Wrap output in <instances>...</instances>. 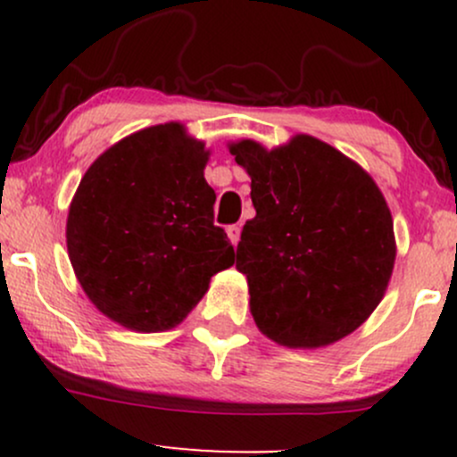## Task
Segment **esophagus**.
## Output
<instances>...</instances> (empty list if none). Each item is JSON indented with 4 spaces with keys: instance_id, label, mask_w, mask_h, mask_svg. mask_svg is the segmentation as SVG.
<instances>
[{
    "instance_id": "1",
    "label": "esophagus",
    "mask_w": 457,
    "mask_h": 457,
    "mask_svg": "<svg viewBox=\"0 0 457 457\" xmlns=\"http://www.w3.org/2000/svg\"><path fill=\"white\" fill-rule=\"evenodd\" d=\"M228 238H229V243H232L234 246L238 245V240H240V228H238V225H229V228H228Z\"/></svg>"
}]
</instances>
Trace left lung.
<instances>
[{
    "label": "left lung",
    "mask_w": 457,
    "mask_h": 457,
    "mask_svg": "<svg viewBox=\"0 0 457 457\" xmlns=\"http://www.w3.org/2000/svg\"><path fill=\"white\" fill-rule=\"evenodd\" d=\"M228 148L251 178L255 217L240 234L236 269L255 324L286 348L339 342L391 281L397 246L385 195L359 162L312 135L272 150L253 139Z\"/></svg>",
    "instance_id": "1"
}]
</instances>
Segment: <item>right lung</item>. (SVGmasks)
Listing matches in <instances>:
<instances>
[{
  "label": "right lung",
  "mask_w": 457,
  "mask_h": 457,
  "mask_svg": "<svg viewBox=\"0 0 457 457\" xmlns=\"http://www.w3.org/2000/svg\"><path fill=\"white\" fill-rule=\"evenodd\" d=\"M208 159L185 124H156L104 150L79 182L68 258L94 307L120 327H178L212 277L234 264L228 234L212 223Z\"/></svg>",
  "instance_id": "add662e5"
}]
</instances>
